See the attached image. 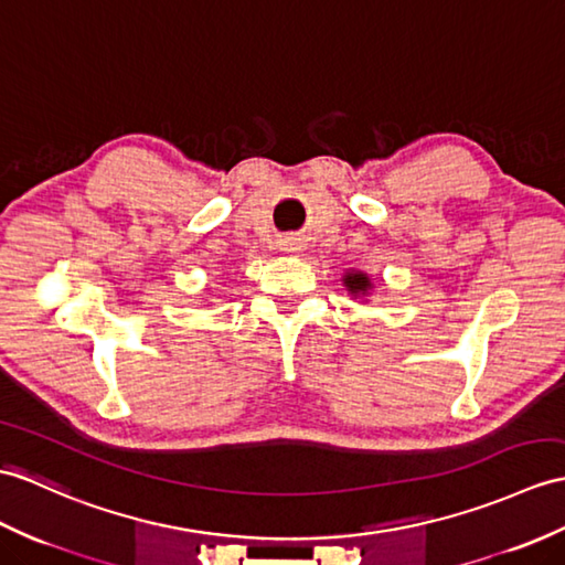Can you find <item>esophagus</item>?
I'll return each instance as SVG.
<instances>
[{
    "mask_svg": "<svg viewBox=\"0 0 565 565\" xmlns=\"http://www.w3.org/2000/svg\"><path fill=\"white\" fill-rule=\"evenodd\" d=\"M291 250H294V247H291Z\"/></svg>",
    "mask_w": 565,
    "mask_h": 565,
    "instance_id": "1",
    "label": "esophagus"
}]
</instances>
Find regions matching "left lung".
<instances>
[{
	"mask_svg": "<svg viewBox=\"0 0 565 565\" xmlns=\"http://www.w3.org/2000/svg\"><path fill=\"white\" fill-rule=\"evenodd\" d=\"M342 284L347 286V291L353 298H365V296L373 291L371 277L365 271H359V269H347L344 277H342Z\"/></svg>",
	"mask_w": 565,
	"mask_h": 565,
	"instance_id": "obj_1",
	"label": "left lung"
}]
</instances>
